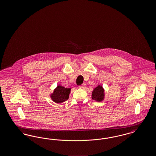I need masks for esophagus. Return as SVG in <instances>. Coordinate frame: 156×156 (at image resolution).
Instances as JSON below:
<instances>
[{
    "label": "esophagus",
    "mask_w": 156,
    "mask_h": 156,
    "mask_svg": "<svg viewBox=\"0 0 156 156\" xmlns=\"http://www.w3.org/2000/svg\"><path fill=\"white\" fill-rule=\"evenodd\" d=\"M79 87H80V88H82V89H84V88H85V87H86V85H85V83H83L82 85H80Z\"/></svg>",
    "instance_id": "esophagus-1"
}]
</instances>
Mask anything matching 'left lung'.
<instances>
[{"instance_id": "obj_1", "label": "left lung", "mask_w": 156, "mask_h": 156, "mask_svg": "<svg viewBox=\"0 0 156 156\" xmlns=\"http://www.w3.org/2000/svg\"><path fill=\"white\" fill-rule=\"evenodd\" d=\"M105 93L104 89L101 85H98L94 89L92 94V99L98 102H101L104 100Z\"/></svg>"}]
</instances>
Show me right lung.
I'll return each instance as SVG.
<instances>
[{"label":"right lung","mask_w":156,"mask_h":156,"mask_svg":"<svg viewBox=\"0 0 156 156\" xmlns=\"http://www.w3.org/2000/svg\"><path fill=\"white\" fill-rule=\"evenodd\" d=\"M71 88H66L64 87L58 85L54 89V92L51 95V98L55 102L60 104L67 101L69 98Z\"/></svg>","instance_id":"add662e5"}]
</instances>
